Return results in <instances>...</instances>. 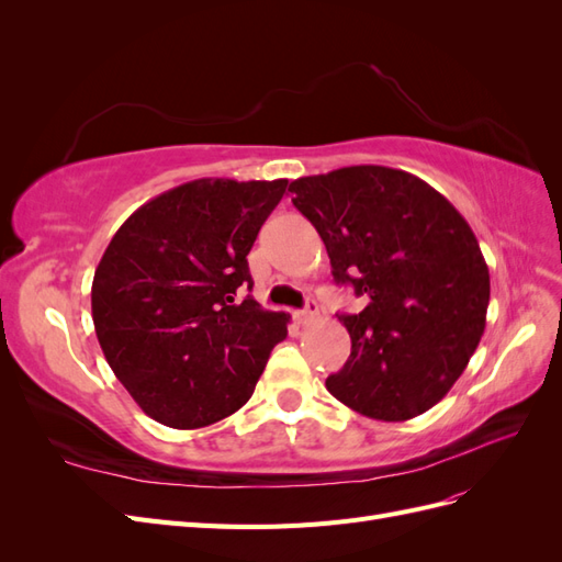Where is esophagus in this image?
I'll return each mask as SVG.
<instances>
[{
  "mask_svg": "<svg viewBox=\"0 0 562 562\" xmlns=\"http://www.w3.org/2000/svg\"><path fill=\"white\" fill-rule=\"evenodd\" d=\"M316 316H318V307L314 300H310L307 307H304L302 312H295V318H297V323H302V326H307V323L316 321Z\"/></svg>",
  "mask_w": 562,
  "mask_h": 562,
  "instance_id": "obj_1",
  "label": "esophagus"
}]
</instances>
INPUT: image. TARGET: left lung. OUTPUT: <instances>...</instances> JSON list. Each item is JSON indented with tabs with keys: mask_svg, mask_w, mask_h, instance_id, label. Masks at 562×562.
Returning a JSON list of instances; mask_svg holds the SVG:
<instances>
[{
	"mask_svg": "<svg viewBox=\"0 0 562 562\" xmlns=\"http://www.w3.org/2000/svg\"><path fill=\"white\" fill-rule=\"evenodd\" d=\"M288 190L326 244L335 281L368 297L361 314L337 316L351 353L326 389L370 419L427 413L485 330L490 271L469 223L398 168L347 166Z\"/></svg>",
	"mask_w": 562,
	"mask_h": 562,
	"instance_id": "8db88e82",
	"label": "left lung"
}]
</instances>
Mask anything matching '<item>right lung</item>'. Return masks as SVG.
<instances>
[{
    "label": "right lung",
    "instance_id": "1",
    "mask_svg": "<svg viewBox=\"0 0 562 562\" xmlns=\"http://www.w3.org/2000/svg\"><path fill=\"white\" fill-rule=\"evenodd\" d=\"M288 180L201 178L173 187L116 229L95 267L100 349L143 413L201 429L252 396L291 316L267 312L246 255Z\"/></svg>",
    "mask_w": 562,
    "mask_h": 562
}]
</instances>
